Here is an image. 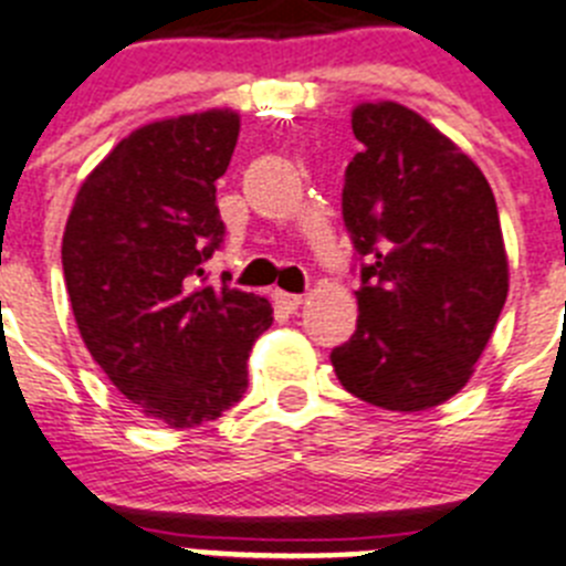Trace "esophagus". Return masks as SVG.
<instances>
[{"instance_id": "1", "label": "esophagus", "mask_w": 566, "mask_h": 566, "mask_svg": "<svg viewBox=\"0 0 566 566\" xmlns=\"http://www.w3.org/2000/svg\"><path fill=\"white\" fill-rule=\"evenodd\" d=\"M273 298H276L279 307L287 310V313H295V310L302 307V302H304V295H298V293H284V290H276V293H273Z\"/></svg>"}]
</instances>
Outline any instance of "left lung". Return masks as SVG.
I'll use <instances>...</instances> for the list:
<instances>
[{
    "label": "left lung",
    "mask_w": 566,
    "mask_h": 566,
    "mask_svg": "<svg viewBox=\"0 0 566 566\" xmlns=\"http://www.w3.org/2000/svg\"><path fill=\"white\" fill-rule=\"evenodd\" d=\"M364 149L344 175L358 253V329L329 360L340 386L389 411H422L473 375L507 298L493 191L476 163L400 104H360Z\"/></svg>",
    "instance_id": "8db88e82"
}]
</instances>
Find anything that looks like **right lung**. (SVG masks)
I'll return each instance as SVG.
<instances>
[{"label": "right lung", "mask_w": 566, "mask_h": 566, "mask_svg": "<svg viewBox=\"0 0 566 566\" xmlns=\"http://www.w3.org/2000/svg\"><path fill=\"white\" fill-rule=\"evenodd\" d=\"M239 115L211 109L124 137L86 177L61 264L75 324L106 378L171 429L217 420L248 386V355L273 324L262 295L211 287L222 248L217 180Z\"/></svg>", "instance_id": "add662e5"}]
</instances>
